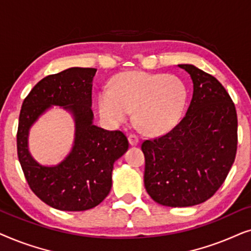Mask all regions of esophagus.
I'll use <instances>...</instances> for the list:
<instances>
[{
	"instance_id": "1",
	"label": "esophagus",
	"mask_w": 251,
	"mask_h": 251,
	"mask_svg": "<svg viewBox=\"0 0 251 251\" xmlns=\"http://www.w3.org/2000/svg\"><path fill=\"white\" fill-rule=\"evenodd\" d=\"M128 140H129V144H130V145H131V146L138 145V143H139V138H138V137H137L136 135H129Z\"/></svg>"
}]
</instances>
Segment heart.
Wrapping results in <instances>:
<instances>
[{
    "label": "heart",
    "mask_w": 251,
    "mask_h": 251,
    "mask_svg": "<svg viewBox=\"0 0 251 251\" xmlns=\"http://www.w3.org/2000/svg\"><path fill=\"white\" fill-rule=\"evenodd\" d=\"M188 90L181 78L168 74L123 72L98 96V113L108 126H118L133 111L144 132L160 136L173 130L183 118Z\"/></svg>",
    "instance_id": "obj_1"
}]
</instances>
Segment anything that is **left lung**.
I'll use <instances>...</instances> for the list:
<instances>
[{
  "label": "left lung",
  "instance_id": "1",
  "mask_svg": "<svg viewBox=\"0 0 251 251\" xmlns=\"http://www.w3.org/2000/svg\"><path fill=\"white\" fill-rule=\"evenodd\" d=\"M193 82L186 115L160 138L145 140L144 184L156 203L192 207L207 201L227 177L236 154L238 118L217 78L181 64Z\"/></svg>",
  "mask_w": 251,
  "mask_h": 251
}]
</instances>
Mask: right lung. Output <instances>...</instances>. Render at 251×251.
Here are the masks:
<instances>
[{
  "label": "right lung",
  "instance_id": "right-lung-1",
  "mask_svg": "<svg viewBox=\"0 0 251 251\" xmlns=\"http://www.w3.org/2000/svg\"><path fill=\"white\" fill-rule=\"evenodd\" d=\"M96 68L71 67L44 77L23 102L17 132L18 159L29 187L44 203L63 211H84L98 205L112 187L114 162L129 143L121 131L94 125L92 81ZM53 105L70 112L75 121V142L67 157L44 166L29 152V130Z\"/></svg>",
  "mask_w": 251,
  "mask_h": 251
}]
</instances>
